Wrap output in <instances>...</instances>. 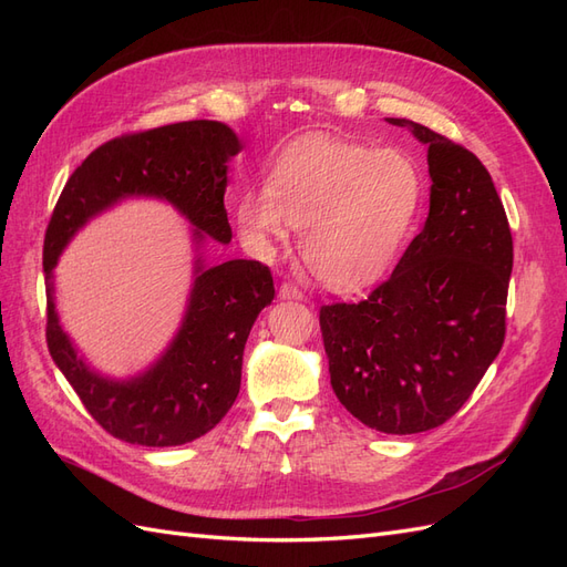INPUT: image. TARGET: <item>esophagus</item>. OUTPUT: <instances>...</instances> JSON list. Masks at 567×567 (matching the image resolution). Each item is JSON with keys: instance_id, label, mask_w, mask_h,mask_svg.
<instances>
[{"instance_id": "34e87169", "label": "esophagus", "mask_w": 567, "mask_h": 567, "mask_svg": "<svg viewBox=\"0 0 567 567\" xmlns=\"http://www.w3.org/2000/svg\"><path fill=\"white\" fill-rule=\"evenodd\" d=\"M279 298L281 300H302L305 296H302V290L296 286V284H281V288H279Z\"/></svg>"}]
</instances>
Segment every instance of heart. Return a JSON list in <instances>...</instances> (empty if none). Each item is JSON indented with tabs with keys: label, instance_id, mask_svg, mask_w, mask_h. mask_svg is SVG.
<instances>
[{
	"label": "heart",
	"instance_id": "obj_1",
	"mask_svg": "<svg viewBox=\"0 0 567 567\" xmlns=\"http://www.w3.org/2000/svg\"><path fill=\"white\" fill-rule=\"evenodd\" d=\"M425 200V177L400 148L305 136L271 163L267 188L236 198L244 241L260 255L300 229V252L315 277L352 293L398 260Z\"/></svg>",
	"mask_w": 567,
	"mask_h": 567
}]
</instances>
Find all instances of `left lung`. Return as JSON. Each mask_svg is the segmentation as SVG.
<instances>
[{
  "label": "left lung",
  "instance_id": "8db88e82",
  "mask_svg": "<svg viewBox=\"0 0 567 567\" xmlns=\"http://www.w3.org/2000/svg\"><path fill=\"white\" fill-rule=\"evenodd\" d=\"M427 146L431 210L392 277L319 312L331 388L364 425L414 435L450 421L499 354L513 238L499 194L468 148L406 117Z\"/></svg>",
  "mask_w": 567,
  "mask_h": 567
}]
</instances>
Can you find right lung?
<instances>
[{
	"label": "right lung",
	"mask_w": 567,
	"mask_h": 567,
	"mask_svg": "<svg viewBox=\"0 0 567 567\" xmlns=\"http://www.w3.org/2000/svg\"><path fill=\"white\" fill-rule=\"evenodd\" d=\"M236 132L217 120H188L99 146L65 182L44 238L47 346L84 409L117 440L177 447L225 419L241 388L252 323L274 300V281L255 260L205 262V241H231L225 210ZM130 197H156L193 225L195 281L178 333L156 363L127 380L96 372L74 348L55 310L53 269L89 221Z\"/></svg>",
	"instance_id": "obj_1"
}]
</instances>
